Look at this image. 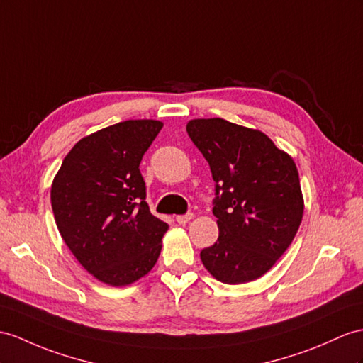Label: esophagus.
Masks as SVG:
<instances>
[{
  "label": "esophagus",
  "instance_id": "obj_1",
  "mask_svg": "<svg viewBox=\"0 0 363 363\" xmlns=\"http://www.w3.org/2000/svg\"><path fill=\"white\" fill-rule=\"evenodd\" d=\"M191 218H194V214H192V212H188V214H183V216H177V217H175V220H177V222H179L180 225L188 223Z\"/></svg>",
  "mask_w": 363,
  "mask_h": 363
}]
</instances>
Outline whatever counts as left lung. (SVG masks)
<instances>
[{"instance_id":"1","label":"left lung","mask_w":363,"mask_h":363,"mask_svg":"<svg viewBox=\"0 0 363 363\" xmlns=\"http://www.w3.org/2000/svg\"><path fill=\"white\" fill-rule=\"evenodd\" d=\"M186 130L216 182L218 238L200 259L223 284L259 279L288 250L302 222L296 163L263 132L223 118L191 120Z\"/></svg>"}]
</instances>
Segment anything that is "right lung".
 Listing matches in <instances>:
<instances>
[{
	"mask_svg": "<svg viewBox=\"0 0 363 363\" xmlns=\"http://www.w3.org/2000/svg\"><path fill=\"white\" fill-rule=\"evenodd\" d=\"M162 128L157 120H128L94 132L70 149L52 183V211L65 243L111 286L146 276L169 228L149 211L140 172Z\"/></svg>",
	"mask_w": 363,
	"mask_h": 363,
	"instance_id": "obj_1",
	"label": "right lung"
}]
</instances>
